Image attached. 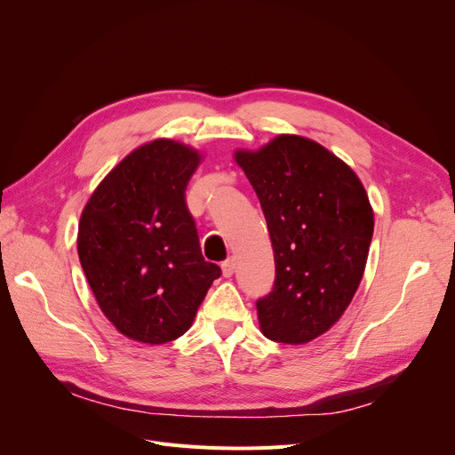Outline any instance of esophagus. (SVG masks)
<instances>
[{
    "instance_id": "obj_1",
    "label": "esophagus",
    "mask_w": 455,
    "mask_h": 455,
    "mask_svg": "<svg viewBox=\"0 0 455 455\" xmlns=\"http://www.w3.org/2000/svg\"><path fill=\"white\" fill-rule=\"evenodd\" d=\"M222 273H224V277H231V275L235 273V259L228 258L222 264Z\"/></svg>"
}]
</instances>
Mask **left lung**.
Masks as SVG:
<instances>
[{"instance_id":"8db88e82","label":"left lung","mask_w":455,"mask_h":455,"mask_svg":"<svg viewBox=\"0 0 455 455\" xmlns=\"http://www.w3.org/2000/svg\"><path fill=\"white\" fill-rule=\"evenodd\" d=\"M235 161L264 211L275 284L258 299L267 339L304 346L346 313L359 288L374 233V211L359 176L319 142L279 134Z\"/></svg>"}]
</instances>
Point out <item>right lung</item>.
<instances>
[{
  "label": "right lung",
  "mask_w": 455,
  "mask_h": 455,
  "mask_svg": "<svg viewBox=\"0 0 455 455\" xmlns=\"http://www.w3.org/2000/svg\"><path fill=\"white\" fill-rule=\"evenodd\" d=\"M203 161L171 139L142 144L96 186L77 254L99 307L125 338L161 346L186 334L220 267L204 261L186 188Z\"/></svg>",
  "instance_id": "obj_1"
}]
</instances>
